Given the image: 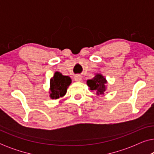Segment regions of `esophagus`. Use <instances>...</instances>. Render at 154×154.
I'll return each instance as SVG.
<instances>
[{"label": "esophagus", "instance_id": "obj_1", "mask_svg": "<svg viewBox=\"0 0 154 154\" xmlns=\"http://www.w3.org/2000/svg\"><path fill=\"white\" fill-rule=\"evenodd\" d=\"M74 80H75V81H77V82L81 81V80H82V77H81V75H75V76L74 77Z\"/></svg>", "mask_w": 154, "mask_h": 154}]
</instances>
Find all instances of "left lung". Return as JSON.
<instances>
[{"label":"left lung","instance_id":"1","mask_svg":"<svg viewBox=\"0 0 154 154\" xmlns=\"http://www.w3.org/2000/svg\"><path fill=\"white\" fill-rule=\"evenodd\" d=\"M106 79L100 73L96 74L93 79L87 81V84L90 87V89L94 90L98 95L104 94V91L106 90Z\"/></svg>","mask_w":154,"mask_h":154}]
</instances>
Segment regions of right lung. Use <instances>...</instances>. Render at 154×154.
<instances>
[{
	"mask_svg": "<svg viewBox=\"0 0 154 154\" xmlns=\"http://www.w3.org/2000/svg\"><path fill=\"white\" fill-rule=\"evenodd\" d=\"M71 83L70 77L63 75L58 71L54 73V76L50 79V97L56 100L64 96Z\"/></svg>",
	"mask_w": 154,
	"mask_h": 154,
	"instance_id": "obj_1",
	"label": "right lung"
}]
</instances>
